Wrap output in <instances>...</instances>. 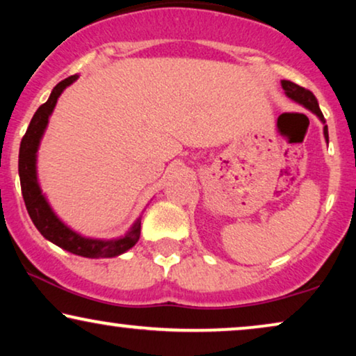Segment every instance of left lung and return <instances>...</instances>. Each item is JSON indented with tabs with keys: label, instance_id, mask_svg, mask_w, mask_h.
<instances>
[{
	"label": "left lung",
	"instance_id": "8db88e82",
	"mask_svg": "<svg viewBox=\"0 0 356 356\" xmlns=\"http://www.w3.org/2000/svg\"><path fill=\"white\" fill-rule=\"evenodd\" d=\"M282 87H284L285 94L290 97V99H293L295 102H298V104L305 105L306 108H309L313 113H316L319 116V120L325 123L324 120V115L323 111L319 108V104L318 100H316L314 94L308 89H305V87H300L298 84H295V82L291 81H282ZM324 136H325V140L329 143V133H327V126H324Z\"/></svg>",
	"mask_w": 356,
	"mask_h": 356
}]
</instances>
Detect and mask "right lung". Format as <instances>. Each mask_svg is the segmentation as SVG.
<instances>
[{
	"instance_id": "obj_1",
	"label": "right lung",
	"mask_w": 356,
	"mask_h": 356,
	"mask_svg": "<svg viewBox=\"0 0 356 356\" xmlns=\"http://www.w3.org/2000/svg\"><path fill=\"white\" fill-rule=\"evenodd\" d=\"M77 76H70L65 81L58 82L53 89L50 99L45 104L38 106L35 115L32 116L31 124L24 134L19 147V178H21V189L22 197L26 202V209L31 216L33 225L42 233L47 240L55 243L56 246L63 250L72 252V254L84 256V257H113L121 252L128 251L138 243L140 236V220L134 223L131 232L126 233L124 236L118 240L102 241V240H89L82 238L72 230H70L65 223L58 220V217L48 206V202L43 197L40 186L37 183V172H35V154L38 149V143L43 131L47 128L48 116L55 108L58 97L66 89L71 82H74Z\"/></svg>"
}]
</instances>
